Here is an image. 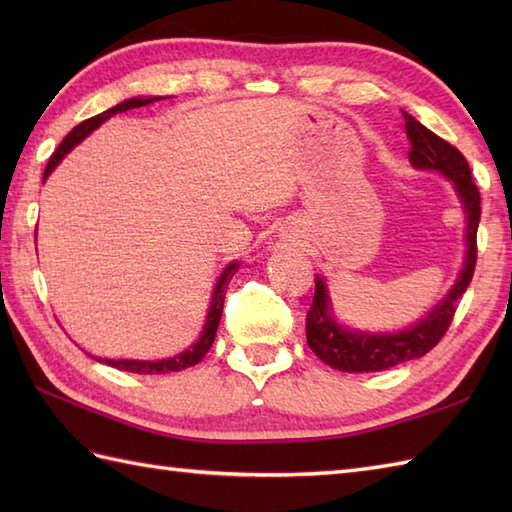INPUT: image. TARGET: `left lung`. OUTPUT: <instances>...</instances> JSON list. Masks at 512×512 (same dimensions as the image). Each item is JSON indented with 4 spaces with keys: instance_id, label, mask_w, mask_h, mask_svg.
Here are the masks:
<instances>
[{
    "instance_id": "8db88e82",
    "label": "left lung",
    "mask_w": 512,
    "mask_h": 512,
    "mask_svg": "<svg viewBox=\"0 0 512 512\" xmlns=\"http://www.w3.org/2000/svg\"><path fill=\"white\" fill-rule=\"evenodd\" d=\"M405 114V129L411 143L409 162L413 169L436 171L447 178L466 215V253L464 264L453 288L436 303L422 319L398 332H363L343 325L336 319L328 284L321 275L314 277V299L306 317V336L310 350L325 365L339 372H383V369L420 358L440 343L444 332L449 330L455 314V303L469 288L477 259V226H480V191L471 178L469 162L447 140L436 136L431 129Z\"/></svg>"
}]
</instances>
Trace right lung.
Segmentation results:
<instances>
[{"label": "right lung", "mask_w": 512, "mask_h": 512, "mask_svg": "<svg viewBox=\"0 0 512 512\" xmlns=\"http://www.w3.org/2000/svg\"><path fill=\"white\" fill-rule=\"evenodd\" d=\"M160 99H167V96H134V99L118 103V105L110 107V110H105L101 114L88 118V121H83L81 125H76L72 132L61 140V145L48 160V167H46V171H43V182H46L50 173L57 169L59 162L68 156L83 138H88L94 129H99L107 121V118H112V116L127 112V110H134V107H145V105L156 103ZM237 268H239V262H231L222 270V275L217 277L215 288H213V297H211V306H209V312H206L204 328L198 336V341L191 343L184 352L171 356V358H162V361H134V358H118V361H114V358H96V361H101V363L116 367V369H123V372H132V374H169V372H180V369L198 365L204 358V354L211 350V345L215 341L217 325H220V319H222L226 286H228V281L233 279V275L237 273Z\"/></svg>", "instance_id": "obj_1"}]
</instances>
